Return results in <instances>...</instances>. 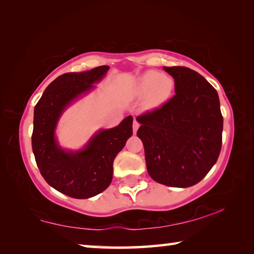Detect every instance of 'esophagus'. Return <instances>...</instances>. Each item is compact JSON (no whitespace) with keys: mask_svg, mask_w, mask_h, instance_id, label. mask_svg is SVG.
Returning <instances> with one entry per match:
<instances>
[{"mask_svg":"<svg viewBox=\"0 0 254 254\" xmlns=\"http://www.w3.org/2000/svg\"><path fill=\"white\" fill-rule=\"evenodd\" d=\"M139 127H140L139 122H137L136 120H134V121H133V133H136V131H137V128H139Z\"/></svg>","mask_w":254,"mask_h":254,"instance_id":"esophagus-1","label":"esophagus"}]
</instances>
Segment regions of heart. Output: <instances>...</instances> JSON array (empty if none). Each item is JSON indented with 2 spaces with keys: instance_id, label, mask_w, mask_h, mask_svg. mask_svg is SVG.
<instances>
[{
  "instance_id": "obj_1",
  "label": "heart",
  "mask_w": 254,
  "mask_h": 254,
  "mask_svg": "<svg viewBox=\"0 0 254 254\" xmlns=\"http://www.w3.org/2000/svg\"><path fill=\"white\" fill-rule=\"evenodd\" d=\"M175 88V81L169 76L149 70L139 77L136 91L141 96H147L148 104L159 107L169 101Z\"/></svg>"
}]
</instances>
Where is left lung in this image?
<instances>
[{
    "label": "left lung",
    "instance_id": "obj_1",
    "mask_svg": "<svg viewBox=\"0 0 254 254\" xmlns=\"http://www.w3.org/2000/svg\"><path fill=\"white\" fill-rule=\"evenodd\" d=\"M175 79V96L136 118L147 170L154 182L186 188L203 179L217 161L223 117L218 94L187 67H163Z\"/></svg>",
    "mask_w": 254,
    "mask_h": 254
}]
</instances>
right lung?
<instances>
[{
    "mask_svg": "<svg viewBox=\"0 0 254 254\" xmlns=\"http://www.w3.org/2000/svg\"><path fill=\"white\" fill-rule=\"evenodd\" d=\"M109 66L83 72H67L50 83L34 106L32 151L42 177L51 187L72 198L96 196L110 186L113 161L132 135L128 115L118 127L97 131L80 150H66L56 139L64 111L72 102L95 88Z\"/></svg>",
    "mask_w": 254,
    "mask_h": 254,
    "instance_id": "add662e5",
    "label": "right lung"
}]
</instances>
